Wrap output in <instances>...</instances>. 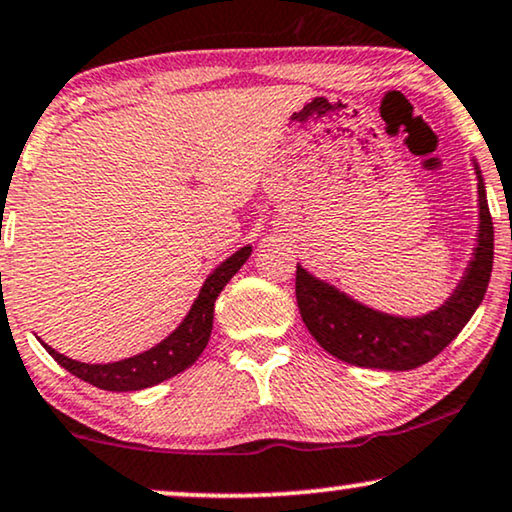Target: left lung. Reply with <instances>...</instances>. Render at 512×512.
<instances>
[{
  "instance_id": "obj_1",
  "label": "left lung",
  "mask_w": 512,
  "mask_h": 512,
  "mask_svg": "<svg viewBox=\"0 0 512 512\" xmlns=\"http://www.w3.org/2000/svg\"><path fill=\"white\" fill-rule=\"evenodd\" d=\"M478 175L480 227L478 245L466 274L452 297L438 309L417 318L391 316L356 302L335 285L318 281L297 264V306L313 339L327 353L349 365L374 370H414L428 363L463 330L482 299H485L494 262V224L487 206L485 182Z\"/></svg>"
}]
</instances>
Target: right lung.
Here are the masks:
<instances>
[{
	"label": "right lung",
	"instance_id": "right-lung-1",
	"mask_svg": "<svg viewBox=\"0 0 512 512\" xmlns=\"http://www.w3.org/2000/svg\"><path fill=\"white\" fill-rule=\"evenodd\" d=\"M252 248L236 250L234 255L227 257L213 274L206 278L203 288L192 304V309L175 327L173 335H168L161 344L152 346L145 353H138L133 358L117 360V363L107 365H91V363H79L51 349L49 344H44V349L51 353L53 360H58L60 367H65L67 372H72L74 377L88 381V384L102 388V391H140V388H149L154 384H161L182 370H187L189 365H194V360L201 356L206 349L210 330H213V313H215V299L220 297L224 285L231 281V276L243 267L245 260L250 257Z\"/></svg>",
	"mask_w": 512,
	"mask_h": 512
}]
</instances>
